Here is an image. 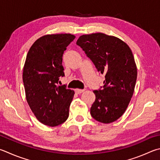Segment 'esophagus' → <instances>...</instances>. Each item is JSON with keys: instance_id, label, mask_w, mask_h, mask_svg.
<instances>
[{"instance_id": "esophagus-1", "label": "esophagus", "mask_w": 160, "mask_h": 160, "mask_svg": "<svg viewBox=\"0 0 160 160\" xmlns=\"http://www.w3.org/2000/svg\"><path fill=\"white\" fill-rule=\"evenodd\" d=\"M85 90L84 89H75V92L77 93V94H81V93H82Z\"/></svg>"}]
</instances>
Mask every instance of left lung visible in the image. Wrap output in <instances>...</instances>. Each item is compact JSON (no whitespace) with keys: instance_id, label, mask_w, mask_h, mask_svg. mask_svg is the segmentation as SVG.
I'll return each mask as SVG.
<instances>
[{"instance_id":"obj_1","label":"left lung","mask_w":160,"mask_h":160,"mask_svg":"<svg viewBox=\"0 0 160 160\" xmlns=\"http://www.w3.org/2000/svg\"><path fill=\"white\" fill-rule=\"evenodd\" d=\"M76 44L105 75L103 86L94 91L90 114L100 122H112L125 112L134 91L137 68L132 52L122 40L101 33L81 36Z\"/></svg>"}]
</instances>
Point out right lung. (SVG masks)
I'll use <instances>...</instances> for the list:
<instances>
[{"label": "right lung", "instance_id": "obj_1", "mask_svg": "<svg viewBox=\"0 0 160 160\" xmlns=\"http://www.w3.org/2000/svg\"><path fill=\"white\" fill-rule=\"evenodd\" d=\"M75 38L67 33L44 36L27 54L23 70L26 97L35 116L45 125L58 126L68 118L75 93L59 83L65 75L63 52Z\"/></svg>", "mask_w": 160, "mask_h": 160}]
</instances>
